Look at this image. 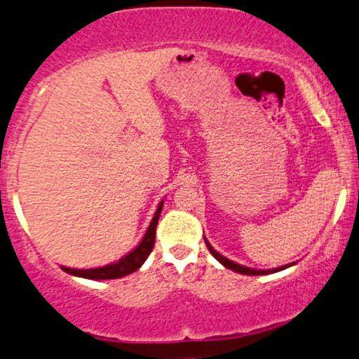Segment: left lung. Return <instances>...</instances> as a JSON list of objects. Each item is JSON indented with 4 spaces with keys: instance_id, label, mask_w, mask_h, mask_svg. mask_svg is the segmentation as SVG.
Masks as SVG:
<instances>
[{
    "instance_id": "8db88e82",
    "label": "left lung",
    "mask_w": 359,
    "mask_h": 359,
    "mask_svg": "<svg viewBox=\"0 0 359 359\" xmlns=\"http://www.w3.org/2000/svg\"><path fill=\"white\" fill-rule=\"evenodd\" d=\"M205 243H206V247H208L210 254H212V255L215 257V259L218 260V262H220L222 265H225V267L230 269V271H235V272H238V273H243V276H265V273H273V272L284 271V269H287V267H290V265H294V262H292V264H287V265H282V267L271 269V271H257V269L245 267V265H240V264H237V262H233V260H229V259H226V257L220 255L217 250H215V248H213L212 245H210L208 240H206V238H205Z\"/></svg>"
}]
</instances>
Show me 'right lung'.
I'll return each mask as SVG.
<instances>
[{"mask_svg":"<svg viewBox=\"0 0 359 359\" xmlns=\"http://www.w3.org/2000/svg\"><path fill=\"white\" fill-rule=\"evenodd\" d=\"M163 203L161 201L156 210L153 220H151L149 229H147L144 238L139 242V245L134 248L133 252H129L128 255L122 257L121 260L117 262L104 265V267H97V269H69V267H62L63 271L70 276H77V277H83V279H92V280H105V279H119V277L129 276V273L136 272L142 264L146 262L147 255L153 252L154 247V240H156V226H158V220L159 215H161L163 210Z\"/></svg>","mask_w":359,"mask_h":359,"instance_id":"obj_1","label":"right lung"}]
</instances>
